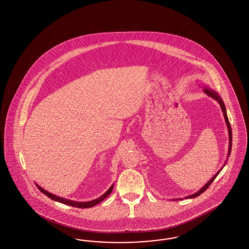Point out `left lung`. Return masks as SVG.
<instances>
[{
	"instance_id": "obj_1",
	"label": "left lung",
	"mask_w": 249,
	"mask_h": 249,
	"mask_svg": "<svg viewBox=\"0 0 249 249\" xmlns=\"http://www.w3.org/2000/svg\"><path fill=\"white\" fill-rule=\"evenodd\" d=\"M204 92L208 95V96H210L213 98H214V99H216L217 101H218L219 104L221 106V108H222V110H223V112H224V117H225V120H226V125H227V128H228V133H229V151H228V157L230 156V153H231V149H232V128H231V125H230V122L228 121V118H227V114H226V106L224 104V102H223V100H222V98L221 97L219 96L218 94L215 92V91H213L210 89H208V88H205L204 89ZM225 164H226L225 163ZM222 170V169H221ZM220 170V171H221ZM218 172L217 174H215L213 178H212L210 181H208L205 185H204L203 188L201 189L200 191H198L196 194L195 195H193V196H189L186 197V198H195V197H197V196H200V195H202L203 193H204V191H206V189H208V187L211 185L212 182L214 181V179L217 177V175H218ZM176 200H178V199H176Z\"/></svg>"
}]
</instances>
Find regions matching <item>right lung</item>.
I'll return each instance as SVG.
<instances>
[{
	"label": "right lung",
	"instance_id": "right-lung-1",
	"mask_svg": "<svg viewBox=\"0 0 249 249\" xmlns=\"http://www.w3.org/2000/svg\"><path fill=\"white\" fill-rule=\"evenodd\" d=\"M36 186H37V188L40 190V192H42L44 195L48 196L50 199H52L53 201L59 202V203H62V204H68V205H70V206L76 207V208H90V207H93V206H95L96 204H99L100 202H102L105 198H107V196L111 194V192H112V190H113V185H111V187L108 189L103 196H101V197H99L98 199H95V200L90 201V202L80 203V202H74V201H70V200H67V199L61 198L59 196H54V195H52V194L46 192L44 189L41 188L39 185H36Z\"/></svg>",
	"mask_w": 249,
	"mask_h": 249
}]
</instances>
